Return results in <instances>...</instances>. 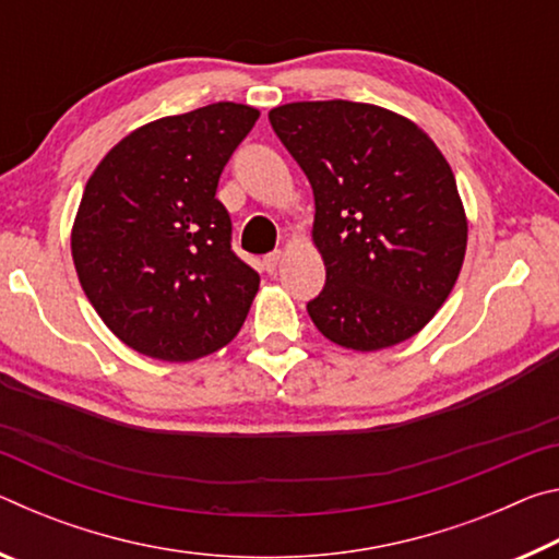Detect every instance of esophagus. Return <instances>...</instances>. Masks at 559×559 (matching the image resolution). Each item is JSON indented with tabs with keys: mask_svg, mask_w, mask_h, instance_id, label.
Here are the masks:
<instances>
[{
	"mask_svg": "<svg viewBox=\"0 0 559 559\" xmlns=\"http://www.w3.org/2000/svg\"><path fill=\"white\" fill-rule=\"evenodd\" d=\"M283 261V251H273L269 257H263V271L266 273H276V269L281 266Z\"/></svg>",
	"mask_w": 559,
	"mask_h": 559,
	"instance_id": "esophagus-1",
	"label": "esophagus"
}]
</instances>
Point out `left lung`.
<instances>
[{
    "instance_id": "1",
    "label": "left lung",
    "mask_w": 559,
    "mask_h": 559,
    "mask_svg": "<svg viewBox=\"0 0 559 559\" xmlns=\"http://www.w3.org/2000/svg\"><path fill=\"white\" fill-rule=\"evenodd\" d=\"M316 197L325 288L308 316L330 343L377 353L414 337L456 286L468 219L456 177L416 122L372 103L269 112Z\"/></svg>"
}]
</instances>
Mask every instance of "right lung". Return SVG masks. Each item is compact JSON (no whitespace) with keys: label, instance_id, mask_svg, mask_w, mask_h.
<instances>
[{"label":"right lung","instance_id":"right-lung-1","mask_svg":"<svg viewBox=\"0 0 559 559\" xmlns=\"http://www.w3.org/2000/svg\"><path fill=\"white\" fill-rule=\"evenodd\" d=\"M261 112L241 103L145 122L100 159L71 229L81 288L140 355L192 362L239 333L259 273L231 251L216 185Z\"/></svg>","mask_w":559,"mask_h":559}]
</instances>
